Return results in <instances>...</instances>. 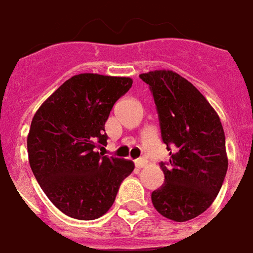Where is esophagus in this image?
Segmentation results:
<instances>
[{"instance_id":"34e87169","label":"esophagus","mask_w":253,"mask_h":253,"mask_svg":"<svg viewBox=\"0 0 253 253\" xmlns=\"http://www.w3.org/2000/svg\"><path fill=\"white\" fill-rule=\"evenodd\" d=\"M146 163L147 162L145 161V159H137L136 161V167L137 169H142V167H145V166H146Z\"/></svg>"}]
</instances>
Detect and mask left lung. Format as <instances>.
Listing matches in <instances>:
<instances>
[{
	"label": "left lung",
	"instance_id": "obj_1",
	"mask_svg": "<svg viewBox=\"0 0 253 253\" xmlns=\"http://www.w3.org/2000/svg\"><path fill=\"white\" fill-rule=\"evenodd\" d=\"M139 77L150 86L171 155L167 165L161 163L165 184L151 193V201L163 217L189 221L213 204L225 180L223 126L207 98L180 74L163 69Z\"/></svg>",
	"mask_w": 253,
	"mask_h": 253
}]
</instances>
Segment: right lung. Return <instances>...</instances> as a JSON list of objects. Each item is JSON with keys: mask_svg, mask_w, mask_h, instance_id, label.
I'll use <instances>...</instances> for the list:
<instances>
[{"mask_svg": "<svg viewBox=\"0 0 253 253\" xmlns=\"http://www.w3.org/2000/svg\"><path fill=\"white\" fill-rule=\"evenodd\" d=\"M132 84L129 77L77 74L32 117L27 136L32 172L50 203L69 217H102L115 203L121 181L134 169L132 161L95 150L107 143V119Z\"/></svg>", "mask_w": 253, "mask_h": 253, "instance_id": "1", "label": "right lung"}]
</instances>
